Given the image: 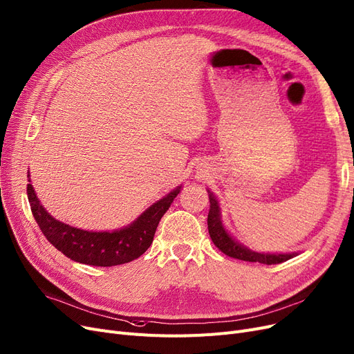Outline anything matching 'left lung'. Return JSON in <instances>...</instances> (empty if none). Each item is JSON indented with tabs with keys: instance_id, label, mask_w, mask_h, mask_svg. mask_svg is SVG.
Listing matches in <instances>:
<instances>
[{
	"instance_id": "obj_1",
	"label": "left lung",
	"mask_w": 354,
	"mask_h": 354,
	"mask_svg": "<svg viewBox=\"0 0 354 354\" xmlns=\"http://www.w3.org/2000/svg\"><path fill=\"white\" fill-rule=\"evenodd\" d=\"M209 201H210V209H209V215H207V230L209 235L212 238V243H214L223 254L230 256L232 259L238 260H244V261H251V263H263V264H279L283 263L289 259H293L296 254H259L254 252L241 244H238L232 236L225 231L223 225L221 222V210L218 201L215 199L214 194H209Z\"/></svg>"
}]
</instances>
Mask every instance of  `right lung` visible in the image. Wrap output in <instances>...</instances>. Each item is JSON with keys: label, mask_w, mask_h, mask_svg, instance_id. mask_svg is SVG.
<instances>
[{"label": "right lung", "mask_w": 354, "mask_h": 354, "mask_svg": "<svg viewBox=\"0 0 354 354\" xmlns=\"http://www.w3.org/2000/svg\"><path fill=\"white\" fill-rule=\"evenodd\" d=\"M180 189L177 187L153 203L128 228L115 232H88L53 219L39 203L30 183L27 185V197L40 231L56 250L77 263L111 267L129 263L149 248L161 218L171 206Z\"/></svg>", "instance_id": "add662e5"}]
</instances>
